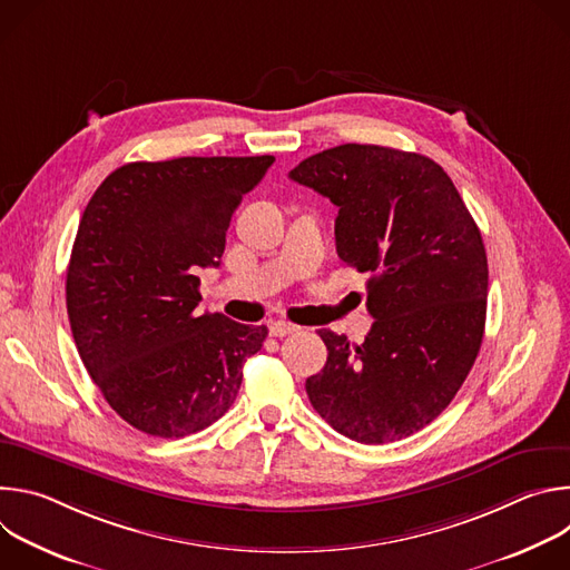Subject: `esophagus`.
<instances>
[{"instance_id": "esophagus-1", "label": "esophagus", "mask_w": 570, "mask_h": 570, "mask_svg": "<svg viewBox=\"0 0 570 570\" xmlns=\"http://www.w3.org/2000/svg\"><path fill=\"white\" fill-rule=\"evenodd\" d=\"M271 336H275V338H284V336H288V334H295V332H299V327L297 324H291V322H284V320H277V322H271Z\"/></svg>"}]
</instances>
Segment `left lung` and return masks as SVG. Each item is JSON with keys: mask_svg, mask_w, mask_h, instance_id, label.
Instances as JSON below:
<instances>
[{"mask_svg": "<svg viewBox=\"0 0 570 570\" xmlns=\"http://www.w3.org/2000/svg\"><path fill=\"white\" fill-rule=\"evenodd\" d=\"M338 207L336 253L370 273L363 345L320 330L327 365L306 379L320 417L361 444H387L431 424L480 352L487 255L475 220L426 155L343 144L288 174Z\"/></svg>", "mask_w": 570, "mask_h": 570, "instance_id": "left-lung-1", "label": "left lung"}]
</instances>
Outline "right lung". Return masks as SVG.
Masks as SVG:
<instances>
[{"label": "right lung", "mask_w": 570, "mask_h": 570, "mask_svg": "<svg viewBox=\"0 0 570 570\" xmlns=\"http://www.w3.org/2000/svg\"><path fill=\"white\" fill-rule=\"evenodd\" d=\"M273 161H130L80 218L65 286L71 336L110 409L146 435L185 438L220 420L268 336L264 324L200 315L196 273L220 266L232 214Z\"/></svg>", "instance_id": "add662e5"}]
</instances>
